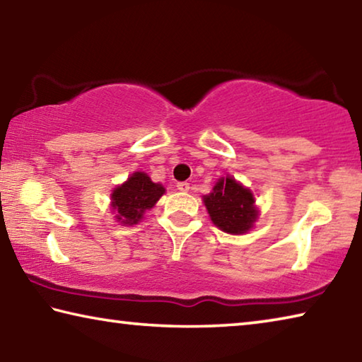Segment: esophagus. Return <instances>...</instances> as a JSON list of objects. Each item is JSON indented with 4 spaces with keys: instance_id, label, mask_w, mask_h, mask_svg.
<instances>
[{
    "instance_id": "esophagus-1",
    "label": "esophagus",
    "mask_w": 362,
    "mask_h": 362,
    "mask_svg": "<svg viewBox=\"0 0 362 362\" xmlns=\"http://www.w3.org/2000/svg\"><path fill=\"white\" fill-rule=\"evenodd\" d=\"M177 189H179V192L185 193V192H188V189H189V183L188 182H179V183H177Z\"/></svg>"
}]
</instances>
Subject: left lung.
<instances>
[{
  "mask_svg": "<svg viewBox=\"0 0 362 362\" xmlns=\"http://www.w3.org/2000/svg\"><path fill=\"white\" fill-rule=\"evenodd\" d=\"M203 201L214 225L230 235H244L259 218L254 193L233 177L218 179Z\"/></svg>",
  "mask_w": 362,
  "mask_h": 362,
  "instance_id": "left-lung-1",
  "label": "left lung"
}]
</instances>
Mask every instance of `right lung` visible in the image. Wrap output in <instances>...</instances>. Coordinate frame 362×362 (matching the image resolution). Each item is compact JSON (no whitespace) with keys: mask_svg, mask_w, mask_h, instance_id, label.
<instances>
[{"mask_svg":"<svg viewBox=\"0 0 362 362\" xmlns=\"http://www.w3.org/2000/svg\"><path fill=\"white\" fill-rule=\"evenodd\" d=\"M161 183L151 182L145 173H134L112 193V207L116 220L122 225H136L144 218L145 211L151 209L164 194Z\"/></svg>","mask_w":362,"mask_h":362,"instance_id":"right-lung-1","label":"right lung"}]
</instances>
